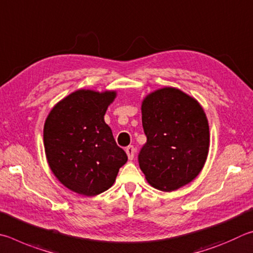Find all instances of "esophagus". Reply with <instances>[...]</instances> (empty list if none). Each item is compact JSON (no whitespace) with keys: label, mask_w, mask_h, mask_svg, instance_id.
I'll return each instance as SVG.
<instances>
[{"label":"esophagus","mask_w":253,"mask_h":253,"mask_svg":"<svg viewBox=\"0 0 253 253\" xmlns=\"http://www.w3.org/2000/svg\"><path fill=\"white\" fill-rule=\"evenodd\" d=\"M126 152L127 154V158H129V160H133L134 154H135V150H134L133 147H132V145H129V147L126 149Z\"/></svg>","instance_id":"34e87169"}]
</instances>
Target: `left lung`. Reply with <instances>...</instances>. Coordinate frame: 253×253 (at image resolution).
I'll list each match as a JSON object with an SVG mask.
<instances>
[{"label": "left lung", "instance_id": "left-lung-1", "mask_svg": "<svg viewBox=\"0 0 253 253\" xmlns=\"http://www.w3.org/2000/svg\"><path fill=\"white\" fill-rule=\"evenodd\" d=\"M141 113L147 143L139 165L148 182L171 192L196 179L210 145L209 123L200 103L179 88L166 86L144 97Z\"/></svg>", "mask_w": 253, "mask_h": 253}]
</instances>
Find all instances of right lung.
I'll return each mask as SVG.
<instances>
[{
	"mask_svg": "<svg viewBox=\"0 0 253 253\" xmlns=\"http://www.w3.org/2000/svg\"><path fill=\"white\" fill-rule=\"evenodd\" d=\"M117 91L77 90L57 102L44 123L43 141L53 174L75 193L94 197L112 187L127 161L104 122Z\"/></svg>",
	"mask_w": 253,
	"mask_h": 253,
	"instance_id": "add662e5",
	"label": "right lung"
}]
</instances>
